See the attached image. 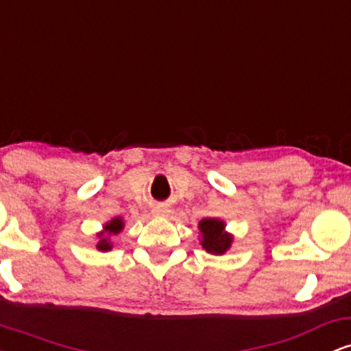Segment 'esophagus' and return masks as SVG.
I'll return each instance as SVG.
<instances>
[{
    "instance_id": "34e87169",
    "label": "esophagus",
    "mask_w": 351,
    "mask_h": 351,
    "mask_svg": "<svg viewBox=\"0 0 351 351\" xmlns=\"http://www.w3.org/2000/svg\"><path fill=\"white\" fill-rule=\"evenodd\" d=\"M168 208H163V206H156L155 209H153V215L155 216H167L168 215Z\"/></svg>"
}]
</instances>
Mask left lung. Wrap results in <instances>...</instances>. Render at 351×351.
Wrapping results in <instances>:
<instances>
[{
    "mask_svg": "<svg viewBox=\"0 0 351 351\" xmlns=\"http://www.w3.org/2000/svg\"><path fill=\"white\" fill-rule=\"evenodd\" d=\"M198 228L201 231L199 243L206 252L221 256L231 247L232 236L224 231V228H226L224 221L215 219V217H204L199 221Z\"/></svg>",
    "mask_w": 351,
    "mask_h": 351,
    "instance_id": "obj_1",
    "label": "left lung"
}]
</instances>
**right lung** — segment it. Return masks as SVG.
Segmentation results:
<instances>
[{"mask_svg":"<svg viewBox=\"0 0 351 351\" xmlns=\"http://www.w3.org/2000/svg\"><path fill=\"white\" fill-rule=\"evenodd\" d=\"M122 229H123V219L120 216L114 217L112 221H108L106 226H104V231L99 232V234H97L99 243H97V245H95V247H97L99 251H104V252L110 251V249L114 247V244L110 243V237L119 234Z\"/></svg>","mask_w":351,"mask_h":351,"instance_id":"add662e5","label":"right lung"}]
</instances>
